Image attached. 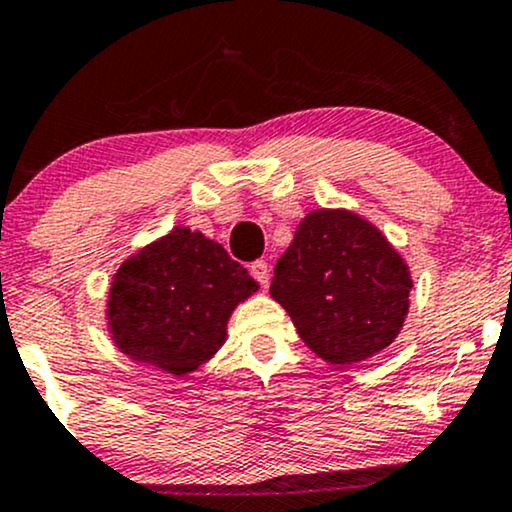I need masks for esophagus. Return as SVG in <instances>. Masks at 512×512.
I'll return each mask as SVG.
<instances>
[{
	"label": "esophagus",
	"mask_w": 512,
	"mask_h": 512,
	"mask_svg": "<svg viewBox=\"0 0 512 512\" xmlns=\"http://www.w3.org/2000/svg\"><path fill=\"white\" fill-rule=\"evenodd\" d=\"M250 274H252V279H255L257 284L262 286V289L269 284V267H267V262H264V260L252 262L250 264Z\"/></svg>",
	"instance_id": "34e87169"
}]
</instances>
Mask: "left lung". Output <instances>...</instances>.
<instances>
[{
	"instance_id": "obj_1",
	"label": "left lung",
	"mask_w": 512,
	"mask_h": 512,
	"mask_svg": "<svg viewBox=\"0 0 512 512\" xmlns=\"http://www.w3.org/2000/svg\"><path fill=\"white\" fill-rule=\"evenodd\" d=\"M411 276L373 223L351 211H310L269 286L317 356L351 366L383 351L409 310Z\"/></svg>"
}]
</instances>
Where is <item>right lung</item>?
<instances>
[{
  "label": "right lung",
  "instance_id": "1",
  "mask_svg": "<svg viewBox=\"0 0 512 512\" xmlns=\"http://www.w3.org/2000/svg\"><path fill=\"white\" fill-rule=\"evenodd\" d=\"M255 289L248 269L219 243L173 228L117 269L110 330L122 354L185 375L219 351L233 308Z\"/></svg>",
  "mask_w": 512,
  "mask_h": 512
}]
</instances>
